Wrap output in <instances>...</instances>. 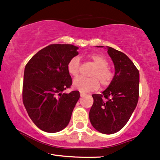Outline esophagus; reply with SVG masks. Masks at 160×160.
<instances>
[{"mask_svg":"<svg viewBox=\"0 0 160 160\" xmlns=\"http://www.w3.org/2000/svg\"><path fill=\"white\" fill-rule=\"evenodd\" d=\"M80 96H81V97H84V96H86V93L83 92H80Z\"/></svg>","mask_w":160,"mask_h":160,"instance_id":"34e87169","label":"esophagus"}]
</instances>
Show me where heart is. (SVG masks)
Returning <instances> with one entry per match:
<instances>
[{
    "instance_id": "b5f03b06",
    "label": "heart",
    "mask_w": 160,
    "mask_h": 160,
    "mask_svg": "<svg viewBox=\"0 0 160 160\" xmlns=\"http://www.w3.org/2000/svg\"><path fill=\"white\" fill-rule=\"evenodd\" d=\"M88 58L96 65V68L90 73V78L79 77L73 82V87L82 92H89L98 89L99 83L102 87H107L113 79L114 73L108 65V61L105 57L97 53H92L88 56ZM81 61L78 56H74L68 61L67 70L70 76L77 77L79 74Z\"/></svg>"
}]
</instances>
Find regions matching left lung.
<instances>
[{
	"mask_svg": "<svg viewBox=\"0 0 160 160\" xmlns=\"http://www.w3.org/2000/svg\"><path fill=\"white\" fill-rule=\"evenodd\" d=\"M115 67L111 83L102 94H92L89 117L92 125L104 134L115 133L125 126L139 99V72L125 53L108 47Z\"/></svg>",
	"mask_w": 160,
	"mask_h": 160,
	"instance_id": "obj_1",
	"label": "left lung"
}]
</instances>
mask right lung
<instances>
[{
    "instance_id": "right-lung-1",
    "label": "right lung",
    "mask_w": 160,
    "mask_h": 160,
    "mask_svg": "<svg viewBox=\"0 0 160 160\" xmlns=\"http://www.w3.org/2000/svg\"><path fill=\"white\" fill-rule=\"evenodd\" d=\"M78 49L72 44H50L25 67L23 103L35 125L45 132L56 133L66 128L80 97L78 90L62 93L72 85L67 64L78 55Z\"/></svg>"
}]
</instances>
